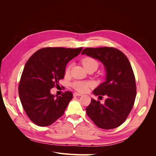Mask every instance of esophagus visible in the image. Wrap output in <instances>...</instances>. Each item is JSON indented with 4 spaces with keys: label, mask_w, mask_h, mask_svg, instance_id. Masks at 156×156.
Segmentation results:
<instances>
[{
    "label": "esophagus",
    "mask_w": 156,
    "mask_h": 156,
    "mask_svg": "<svg viewBox=\"0 0 156 156\" xmlns=\"http://www.w3.org/2000/svg\"><path fill=\"white\" fill-rule=\"evenodd\" d=\"M80 96H81V94H79V93H77V92H74V93H73V96H74V97Z\"/></svg>",
    "instance_id": "1"
}]
</instances>
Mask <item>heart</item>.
Instances as JSON below:
<instances>
[{
    "label": "heart",
    "instance_id": "1",
    "mask_svg": "<svg viewBox=\"0 0 156 156\" xmlns=\"http://www.w3.org/2000/svg\"><path fill=\"white\" fill-rule=\"evenodd\" d=\"M82 64L84 68L86 69L89 68H94L96 69L98 66V63L97 60L92 57H89L87 56L84 57L81 60ZM70 70V66H68L66 69V73H69ZM71 86L73 88H74L75 90H77L79 92H86L88 91L89 88H90L93 86V83L90 81H75L72 84Z\"/></svg>",
    "mask_w": 156,
    "mask_h": 156
}]
</instances>
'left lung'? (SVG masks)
<instances>
[{"mask_svg":"<svg viewBox=\"0 0 156 156\" xmlns=\"http://www.w3.org/2000/svg\"><path fill=\"white\" fill-rule=\"evenodd\" d=\"M81 54L100 60L107 72L106 81L93 92L96 96H107L105 104L92 99L86 108L87 114L100 128H116L126 121L136 95L135 78L129 61L121 51L110 47L85 48Z\"/></svg>","mask_w":156,"mask_h":156,"instance_id":"8db88e82","label":"left lung"}]
</instances>
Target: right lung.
<instances>
[{"label":"right lung","instance_id":"add662e5","mask_svg":"<svg viewBox=\"0 0 156 156\" xmlns=\"http://www.w3.org/2000/svg\"><path fill=\"white\" fill-rule=\"evenodd\" d=\"M83 48H44L27 62L19 84V96L30 120L38 126H48L62 116L73 94L66 91L60 96L51 94V88L64 79L66 66Z\"/></svg>","mask_w":156,"mask_h":156}]
</instances>
